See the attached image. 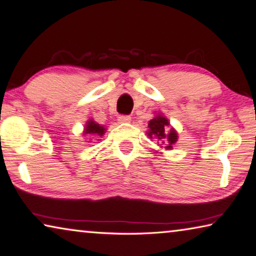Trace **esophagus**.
I'll return each instance as SVG.
<instances>
[{
    "instance_id": "esophagus-1",
    "label": "esophagus",
    "mask_w": 256,
    "mask_h": 256,
    "mask_svg": "<svg viewBox=\"0 0 256 256\" xmlns=\"http://www.w3.org/2000/svg\"><path fill=\"white\" fill-rule=\"evenodd\" d=\"M131 122V117L126 115H120L118 117V123H130Z\"/></svg>"
}]
</instances>
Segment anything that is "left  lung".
Instances as JSON below:
<instances>
[{"instance_id": "8db88e82", "label": "left lung", "mask_w": 256, "mask_h": 256, "mask_svg": "<svg viewBox=\"0 0 256 256\" xmlns=\"http://www.w3.org/2000/svg\"><path fill=\"white\" fill-rule=\"evenodd\" d=\"M168 126H170L168 120L160 114H157L152 120H149L147 134L150 139H155L158 144H163L165 149L171 150L173 144L178 141V133L174 128L168 130Z\"/></svg>"}]
</instances>
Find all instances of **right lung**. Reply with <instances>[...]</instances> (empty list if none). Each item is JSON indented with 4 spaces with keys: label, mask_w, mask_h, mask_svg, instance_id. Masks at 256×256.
I'll use <instances>...</instances> for the list:
<instances>
[{
    "label": "right lung",
    "mask_w": 256,
    "mask_h": 256,
    "mask_svg": "<svg viewBox=\"0 0 256 256\" xmlns=\"http://www.w3.org/2000/svg\"><path fill=\"white\" fill-rule=\"evenodd\" d=\"M104 132H106V128H104V126H101L100 124L96 123L93 120H88L86 122V124H85L84 136L88 134L93 138H101L104 134Z\"/></svg>",
    "instance_id": "right-lung-1"
}]
</instances>
